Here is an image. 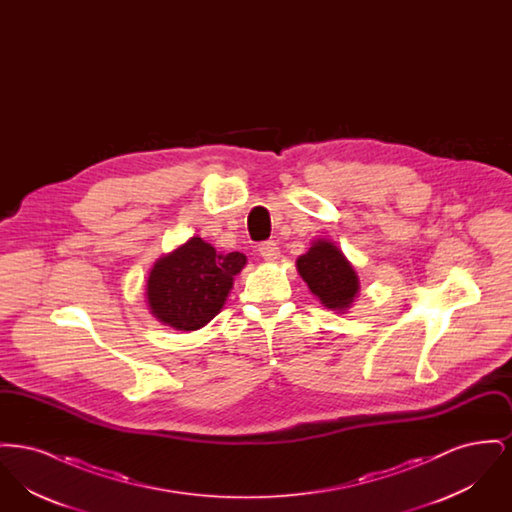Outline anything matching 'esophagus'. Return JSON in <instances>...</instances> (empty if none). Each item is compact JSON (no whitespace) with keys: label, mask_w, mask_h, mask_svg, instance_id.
<instances>
[{"label":"esophagus","mask_w":512,"mask_h":512,"mask_svg":"<svg viewBox=\"0 0 512 512\" xmlns=\"http://www.w3.org/2000/svg\"><path fill=\"white\" fill-rule=\"evenodd\" d=\"M259 253H261L263 259L274 261V259H278V255H280V247L274 244V242H265V244L259 245Z\"/></svg>","instance_id":"1"}]
</instances>
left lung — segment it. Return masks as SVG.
<instances>
[{"mask_svg": "<svg viewBox=\"0 0 512 512\" xmlns=\"http://www.w3.org/2000/svg\"><path fill=\"white\" fill-rule=\"evenodd\" d=\"M297 270L320 303L332 311L347 309L359 290V278L351 263L326 240H318L297 259Z\"/></svg>", "mask_w": 512, "mask_h": 512, "instance_id": "1", "label": "left lung"}]
</instances>
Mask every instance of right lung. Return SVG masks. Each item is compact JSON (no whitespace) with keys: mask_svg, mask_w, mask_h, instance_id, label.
<instances>
[{"mask_svg":"<svg viewBox=\"0 0 512 512\" xmlns=\"http://www.w3.org/2000/svg\"><path fill=\"white\" fill-rule=\"evenodd\" d=\"M245 261L240 251L222 255L201 238H192L149 272L147 301L153 317L176 330H199L217 317Z\"/></svg>","mask_w":512,"mask_h":512,"instance_id":"add662e5","label":"right lung"}]
</instances>
